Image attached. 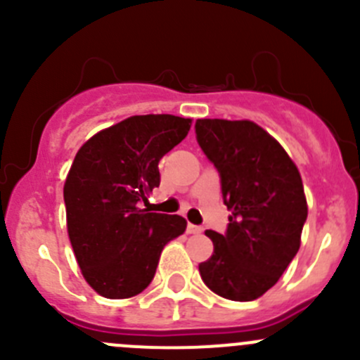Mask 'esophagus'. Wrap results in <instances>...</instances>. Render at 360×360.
<instances>
[{"label": "esophagus", "instance_id": "1", "mask_svg": "<svg viewBox=\"0 0 360 360\" xmlns=\"http://www.w3.org/2000/svg\"><path fill=\"white\" fill-rule=\"evenodd\" d=\"M203 231V228L202 226H197V224H188L186 226V233H190V235H198V233H202Z\"/></svg>", "mask_w": 360, "mask_h": 360}]
</instances>
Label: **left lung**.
Here are the masks:
<instances>
[{
  "mask_svg": "<svg viewBox=\"0 0 360 360\" xmlns=\"http://www.w3.org/2000/svg\"><path fill=\"white\" fill-rule=\"evenodd\" d=\"M195 130L219 170L231 210L226 233L205 231L214 252L198 264L202 281L226 300H257L300 249L308 216L300 170L281 143L250 120L203 118Z\"/></svg>",
  "mask_w": 360,
  "mask_h": 360,
  "instance_id": "obj_1",
  "label": "left lung"
}]
</instances>
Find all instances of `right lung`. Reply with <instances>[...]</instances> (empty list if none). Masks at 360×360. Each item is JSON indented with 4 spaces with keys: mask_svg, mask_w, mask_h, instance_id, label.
<instances>
[{
    "mask_svg": "<svg viewBox=\"0 0 360 360\" xmlns=\"http://www.w3.org/2000/svg\"><path fill=\"white\" fill-rule=\"evenodd\" d=\"M190 118L136 115L78 150L64 183L68 235L86 284L110 300L143 292L165 244L186 230L181 216L139 202L160 186L158 162L188 136Z\"/></svg>",
    "mask_w": 360,
    "mask_h": 360,
    "instance_id": "right-lung-1",
    "label": "right lung"
}]
</instances>
